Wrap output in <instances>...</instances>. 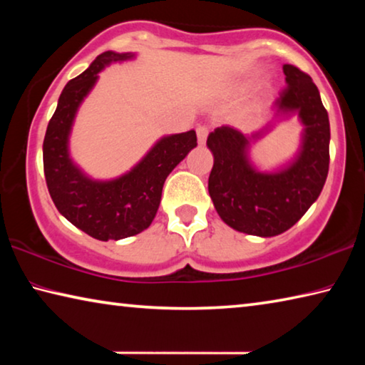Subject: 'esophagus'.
Returning a JSON list of instances; mask_svg holds the SVG:
<instances>
[{
  "label": "esophagus",
  "mask_w": 365,
  "mask_h": 365,
  "mask_svg": "<svg viewBox=\"0 0 365 365\" xmlns=\"http://www.w3.org/2000/svg\"><path fill=\"white\" fill-rule=\"evenodd\" d=\"M196 133H197V141H200V145H205L206 138H207V133H209V127L207 125H197Z\"/></svg>",
  "instance_id": "34e87169"
}]
</instances>
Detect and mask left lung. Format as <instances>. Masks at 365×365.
<instances>
[{
  "instance_id": "1",
  "label": "left lung",
  "mask_w": 365,
  "mask_h": 365,
  "mask_svg": "<svg viewBox=\"0 0 365 365\" xmlns=\"http://www.w3.org/2000/svg\"><path fill=\"white\" fill-rule=\"evenodd\" d=\"M287 86L275 101L277 114L298 113L304 125L302 145L292 164L277 172H259L248 150L269 130L252 135L222 125L209 133L214 154L209 195L220 219L235 230L275 237L287 232L306 214L322 191L330 163V122L312 78L292 64L283 66Z\"/></svg>"
}]
</instances>
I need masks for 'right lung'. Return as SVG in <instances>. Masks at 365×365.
Returning a JSON list of instances; mask_svg holds the SVG:
<instances>
[{
  "label": "right lung",
  "mask_w": 365,
  "mask_h": 365,
  "mask_svg": "<svg viewBox=\"0 0 365 365\" xmlns=\"http://www.w3.org/2000/svg\"><path fill=\"white\" fill-rule=\"evenodd\" d=\"M132 58V53L104 51L72 78L59 96L43 141V169L54 206L71 224L101 242L133 237L151 225L165 178L197 145L195 130L169 135L130 172L108 182L91 180L72 163L69 135L78 106L104 67Z\"/></svg>",
  "instance_id": "right-lung-1"
}]
</instances>
